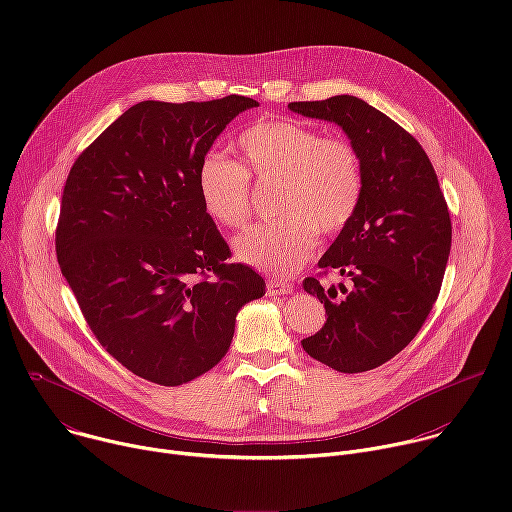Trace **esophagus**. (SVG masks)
<instances>
[{"label": "esophagus", "instance_id": "esophagus-1", "mask_svg": "<svg viewBox=\"0 0 512 512\" xmlns=\"http://www.w3.org/2000/svg\"><path fill=\"white\" fill-rule=\"evenodd\" d=\"M291 289H294V285L287 283V281H283V279H279V277H273V279H269V281H267V294H269V296H273V298H277V296H285V294H289Z\"/></svg>", "mask_w": 512, "mask_h": 512}]
</instances>
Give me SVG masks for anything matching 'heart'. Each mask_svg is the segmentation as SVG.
<instances>
[{"label": "heart", "mask_w": 512, "mask_h": 512, "mask_svg": "<svg viewBox=\"0 0 512 512\" xmlns=\"http://www.w3.org/2000/svg\"><path fill=\"white\" fill-rule=\"evenodd\" d=\"M241 164L206 154L196 170L204 212L227 229H241L251 216V180L279 182L273 223L235 239L241 263L269 275L296 273L314 253L318 233L344 231L364 194L360 154L348 139L324 137L296 119H261L237 137Z\"/></svg>", "instance_id": "obj_1"}]
</instances>
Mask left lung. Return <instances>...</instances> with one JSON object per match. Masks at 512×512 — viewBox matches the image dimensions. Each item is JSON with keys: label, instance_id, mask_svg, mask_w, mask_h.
Wrapping results in <instances>:
<instances>
[{"label": "left lung", "instance_id": "obj_1", "mask_svg": "<svg viewBox=\"0 0 512 512\" xmlns=\"http://www.w3.org/2000/svg\"><path fill=\"white\" fill-rule=\"evenodd\" d=\"M287 107L340 125L364 168L360 206L318 261L344 283L304 279L328 318L302 346L338 373L371 371L415 338L440 294L452 247L450 210L421 143L379 109L350 95Z\"/></svg>", "mask_w": 512, "mask_h": 512}]
</instances>
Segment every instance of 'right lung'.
<instances>
[{
	"label": "right lung",
	"instance_id": "obj_1",
	"mask_svg": "<svg viewBox=\"0 0 512 512\" xmlns=\"http://www.w3.org/2000/svg\"><path fill=\"white\" fill-rule=\"evenodd\" d=\"M241 95L204 103L141 101L72 164L56 257L101 346L164 387L218 364L237 312L265 296L263 277L227 263L231 249L204 212L196 170L243 111Z\"/></svg>",
	"mask_w": 512,
	"mask_h": 512
}]
</instances>
